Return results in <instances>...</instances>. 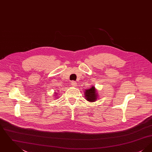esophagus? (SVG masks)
<instances>
[{"instance_id": "obj_1", "label": "esophagus", "mask_w": 152, "mask_h": 152, "mask_svg": "<svg viewBox=\"0 0 152 152\" xmlns=\"http://www.w3.org/2000/svg\"><path fill=\"white\" fill-rule=\"evenodd\" d=\"M71 84H72V86H76L77 83H76V81H72V82H71Z\"/></svg>"}]
</instances>
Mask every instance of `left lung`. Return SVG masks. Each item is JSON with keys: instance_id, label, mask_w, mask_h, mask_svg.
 <instances>
[{"instance_id": "8db88e82", "label": "left lung", "mask_w": 152, "mask_h": 152, "mask_svg": "<svg viewBox=\"0 0 152 152\" xmlns=\"http://www.w3.org/2000/svg\"><path fill=\"white\" fill-rule=\"evenodd\" d=\"M85 94V97L88 101L94 102L97 100V95H96L97 94L96 93L95 88L93 86L92 88L86 90Z\"/></svg>"}]
</instances>
